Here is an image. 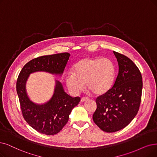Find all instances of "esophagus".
<instances>
[{
	"mask_svg": "<svg viewBox=\"0 0 157 157\" xmlns=\"http://www.w3.org/2000/svg\"><path fill=\"white\" fill-rule=\"evenodd\" d=\"M89 100L88 97H82V98H81L80 101L81 102H85V101H86V100Z\"/></svg>",
	"mask_w": 157,
	"mask_h": 157,
	"instance_id": "obj_1",
	"label": "esophagus"
}]
</instances>
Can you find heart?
<instances>
[{
  "mask_svg": "<svg viewBox=\"0 0 157 157\" xmlns=\"http://www.w3.org/2000/svg\"><path fill=\"white\" fill-rule=\"evenodd\" d=\"M115 77V66L107 58L86 57L75 64L73 71H69L66 82L70 91L77 95L84 87L95 95H102L111 87Z\"/></svg>",
  "mask_w": 157,
  "mask_h": 157,
  "instance_id": "heart-1",
  "label": "heart"
}]
</instances>
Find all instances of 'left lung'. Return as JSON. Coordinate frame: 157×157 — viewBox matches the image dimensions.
Here are the masks:
<instances>
[{
  "mask_svg": "<svg viewBox=\"0 0 157 157\" xmlns=\"http://www.w3.org/2000/svg\"><path fill=\"white\" fill-rule=\"evenodd\" d=\"M118 73L113 86L96 99L93 120L107 133L121 130L133 121L139 111L142 91V77L139 68L126 56L113 52Z\"/></svg>",
  "mask_w": 157,
  "mask_h": 157,
  "instance_id": "obj_1",
  "label": "left lung"
}]
</instances>
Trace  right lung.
<instances>
[{
    "label": "right lung",
    "mask_w": 157,
    "mask_h": 157,
    "mask_svg": "<svg viewBox=\"0 0 157 157\" xmlns=\"http://www.w3.org/2000/svg\"><path fill=\"white\" fill-rule=\"evenodd\" d=\"M70 56L69 53H62L33 59L24 65L18 75L16 87L23 117L31 127L40 133L53 135L60 132L80 98H73L67 95L62 84L56 80L52 98L44 104H36L31 101L27 95L26 80L31 73L36 71L62 75Z\"/></svg>",
    "instance_id": "1"
}]
</instances>
